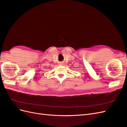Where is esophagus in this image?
I'll return each mask as SVG.
<instances>
[{
    "label": "esophagus",
    "instance_id": "34e87169",
    "mask_svg": "<svg viewBox=\"0 0 127 127\" xmlns=\"http://www.w3.org/2000/svg\"><path fill=\"white\" fill-rule=\"evenodd\" d=\"M60 64H61V65H63V64L64 63H63V62H61V63H60Z\"/></svg>",
    "mask_w": 127,
    "mask_h": 127
}]
</instances>
